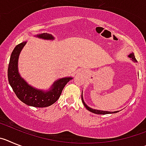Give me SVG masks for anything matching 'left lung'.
I'll return each mask as SVG.
<instances>
[{"mask_svg":"<svg viewBox=\"0 0 146 146\" xmlns=\"http://www.w3.org/2000/svg\"><path fill=\"white\" fill-rule=\"evenodd\" d=\"M128 57H129V58H131V60H132V61L135 62H137V60H136V59H135V54H134L133 52H132V53H131V54H129V55H128ZM81 100H82L83 104H84V106H85V108H86L87 109L88 111H90V112H92V113H96V114H103V115H105V114L115 113L119 112V111H113V112H111V111H100V110H96V109L91 108H89V106H88L87 105H86V103H85V102H84V99H83L82 94H81Z\"/></svg>","mask_w":146,"mask_h":146,"instance_id":"1","label":"left lung"}]
</instances>
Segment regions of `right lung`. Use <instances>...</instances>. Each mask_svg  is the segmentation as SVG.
Returning <instances> with one entry per match:
<instances>
[{
	"instance_id": "obj_1",
	"label": "right lung",
	"mask_w": 146,
	"mask_h": 146,
	"mask_svg": "<svg viewBox=\"0 0 146 146\" xmlns=\"http://www.w3.org/2000/svg\"><path fill=\"white\" fill-rule=\"evenodd\" d=\"M36 36L44 40L54 39L52 35L48 33H41ZM26 43L27 41H24L16 46L11 53L8 68V79L9 84L11 85L17 97L25 104L36 108L48 107L54 104L59 99L67 83L73 78L65 77L57 80L48 91L37 89L29 85L21 77L18 71L19 55Z\"/></svg>"
}]
</instances>
